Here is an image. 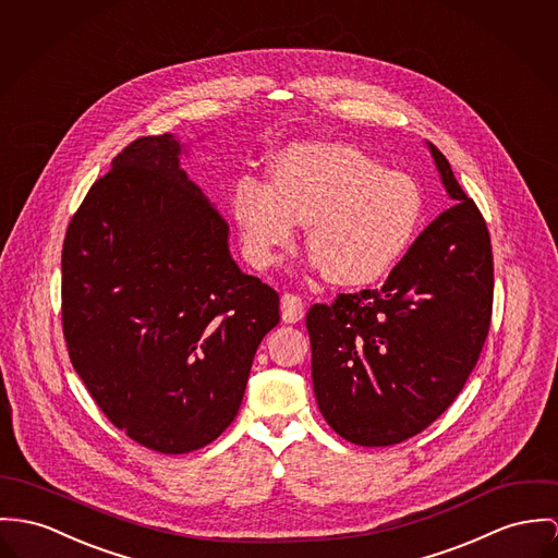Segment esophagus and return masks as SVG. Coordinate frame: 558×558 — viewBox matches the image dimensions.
<instances>
[{
  "mask_svg": "<svg viewBox=\"0 0 558 558\" xmlns=\"http://www.w3.org/2000/svg\"><path fill=\"white\" fill-rule=\"evenodd\" d=\"M280 310H282V320L284 323H298L303 318V312H305V305L298 295H291V293H284L282 300H280Z\"/></svg>",
  "mask_w": 558,
  "mask_h": 558,
  "instance_id": "1",
  "label": "esophagus"
}]
</instances>
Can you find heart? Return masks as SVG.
I'll return each mask as SVG.
<instances>
[{
	"mask_svg": "<svg viewBox=\"0 0 558 558\" xmlns=\"http://www.w3.org/2000/svg\"><path fill=\"white\" fill-rule=\"evenodd\" d=\"M231 210L244 255L274 265L307 220L312 263L338 287L386 278L412 248L425 216L421 184L342 142H301L280 150L271 184L240 178Z\"/></svg>",
	"mask_w": 558,
	"mask_h": 558,
	"instance_id": "1",
	"label": "heart"
}]
</instances>
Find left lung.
<instances>
[{
	"instance_id": "8db88e82",
	"label": "left lung",
	"mask_w": 558,
	"mask_h": 558,
	"mask_svg": "<svg viewBox=\"0 0 558 558\" xmlns=\"http://www.w3.org/2000/svg\"><path fill=\"white\" fill-rule=\"evenodd\" d=\"M427 146L454 204L383 289L314 303L305 316L318 410L356 446H392L427 429L463 390L490 327L486 222L448 159Z\"/></svg>"
}]
</instances>
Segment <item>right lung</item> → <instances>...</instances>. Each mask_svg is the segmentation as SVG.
Segmentation results:
<instances>
[{
    "instance_id": "obj_1",
    "label": "right lung",
    "mask_w": 558,
    "mask_h": 558,
    "mask_svg": "<svg viewBox=\"0 0 558 558\" xmlns=\"http://www.w3.org/2000/svg\"><path fill=\"white\" fill-rule=\"evenodd\" d=\"M172 133L137 137L72 218L61 314L72 365L117 429L184 454L244 399L280 298L229 253V227L180 168Z\"/></svg>"
}]
</instances>
